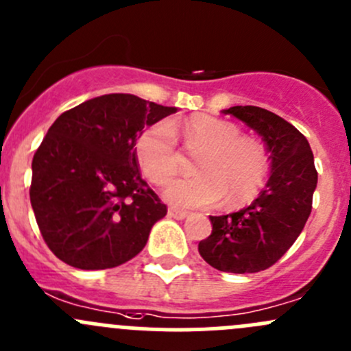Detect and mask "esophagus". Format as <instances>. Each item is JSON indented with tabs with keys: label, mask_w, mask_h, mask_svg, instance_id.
<instances>
[{
	"label": "esophagus",
	"mask_w": 351,
	"mask_h": 351,
	"mask_svg": "<svg viewBox=\"0 0 351 351\" xmlns=\"http://www.w3.org/2000/svg\"><path fill=\"white\" fill-rule=\"evenodd\" d=\"M168 215H169V217L178 219V221H182V219L189 217V212L180 210V208H175V207H169V208H168Z\"/></svg>",
	"instance_id": "34e87169"
}]
</instances>
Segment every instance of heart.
Masks as SVG:
<instances>
[{
	"label": "heart",
	"mask_w": 351,
	"mask_h": 351,
	"mask_svg": "<svg viewBox=\"0 0 351 351\" xmlns=\"http://www.w3.org/2000/svg\"><path fill=\"white\" fill-rule=\"evenodd\" d=\"M175 130L178 127L168 120H159L136 143L141 169L154 185H166L180 169ZM180 130L186 151L198 154L195 171L200 175L173 182L166 200L178 207H210L224 200L226 207L236 208L258 195L268 171L260 144L241 137L234 123L204 113L190 117Z\"/></svg>",
	"instance_id": "b5f03b06"
}]
</instances>
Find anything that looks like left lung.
<instances>
[{"label": "left lung", "instance_id": "obj_1", "mask_svg": "<svg viewBox=\"0 0 351 351\" xmlns=\"http://www.w3.org/2000/svg\"><path fill=\"white\" fill-rule=\"evenodd\" d=\"M222 113L239 119L265 141L271 173L251 205L210 215L212 234L198 243V253L221 271L256 274L277 263L302 232L317 171L306 137L277 113L251 105Z\"/></svg>", "mask_w": 351, "mask_h": 351}]
</instances>
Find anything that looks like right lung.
<instances>
[{"label":"right lung","instance_id":"obj_1","mask_svg":"<svg viewBox=\"0 0 351 351\" xmlns=\"http://www.w3.org/2000/svg\"><path fill=\"white\" fill-rule=\"evenodd\" d=\"M175 112L136 95L110 93L52 123L32 161L30 202L59 260L105 270L143 251L168 210L141 178L134 146L144 127Z\"/></svg>","mask_w":351,"mask_h":351}]
</instances>
